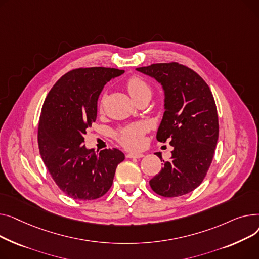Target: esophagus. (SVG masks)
Masks as SVG:
<instances>
[{"label": "esophagus", "mask_w": 259, "mask_h": 259, "mask_svg": "<svg viewBox=\"0 0 259 259\" xmlns=\"http://www.w3.org/2000/svg\"><path fill=\"white\" fill-rule=\"evenodd\" d=\"M144 157L143 154H140V153H130V154H126V158L128 159H140Z\"/></svg>", "instance_id": "34e87169"}]
</instances>
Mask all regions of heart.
Instances as JSON below:
<instances>
[{
  "label": "heart",
  "instance_id": "b5f03b06",
  "mask_svg": "<svg viewBox=\"0 0 259 259\" xmlns=\"http://www.w3.org/2000/svg\"><path fill=\"white\" fill-rule=\"evenodd\" d=\"M125 85L127 92L130 93L131 97L134 99L135 102L144 99L149 100L151 97V93H153L148 82L144 78L140 77V76H132V77L126 80ZM145 132L146 125H144L143 123H134L119 128L116 132L115 137L124 147L134 149L142 145L143 135L145 134Z\"/></svg>",
  "mask_w": 259,
  "mask_h": 259
}]
</instances>
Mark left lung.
I'll list each match as a JSON object with an SVG mask.
<instances>
[{"mask_svg":"<svg viewBox=\"0 0 259 259\" xmlns=\"http://www.w3.org/2000/svg\"><path fill=\"white\" fill-rule=\"evenodd\" d=\"M137 70L158 80L165 91V112L157 133L170 141L169 161L149 181L157 194L175 197L193 191L205 179L219 139V117L210 88L192 69L176 62ZM156 155L161 159L160 154Z\"/></svg>","mask_w":259,"mask_h":259,"instance_id":"left-lung-1","label":"left lung"}]
</instances>
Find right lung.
<instances>
[{"label": "right lung", "instance_id": "add662e5", "mask_svg": "<svg viewBox=\"0 0 259 259\" xmlns=\"http://www.w3.org/2000/svg\"><path fill=\"white\" fill-rule=\"evenodd\" d=\"M123 72L104 67L71 70L44 101L37 132L39 154L58 188L74 200L92 201L104 195L117 165L124 160L118 148L97 153L83 144L87 128L96 121L104 84Z\"/></svg>", "mask_w": 259, "mask_h": 259}]
</instances>
